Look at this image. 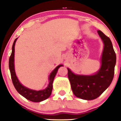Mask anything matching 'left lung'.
Returning <instances> with one entry per match:
<instances>
[{"label": "left lung", "instance_id": "left-lung-1", "mask_svg": "<svg viewBox=\"0 0 121 121\" xmlns=\"http://www.w3.org/2000/svg\"><path fill=\"white\" fill-rule=\"evenodd\" d=\"M97 32L104 44L99 71L94 75L83 76L75 74L68 68V76L73 94L86 100L99 97L111 84L114 74L116 55L112 41L100 30Z\"/></svg>", "mask_w": 121, "mask_h": 121}]
</instances>
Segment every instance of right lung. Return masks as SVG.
<instances>
[{
	"label": "right lung",
	"instance_id": "add662e5",
	"mask_svg": "<svg viewBox=\"0 0 121 121\" xmlns=\"http://www.w3.org/2000/svg\"><path fill=\"white\" fill-rule=\"evenodd\" d=\"M17 38L15 40L13 43L12 48V53L9 59V69L10 70L11 76L13 85L19 94H20L22 96H23L28 100H30L32 102H38L45 100L49 97L52 93L53 89V82L56 76L58 69L60 66H62V65H60L53 70V72L50 74L49 77V83L48 87L42 91H36L34 90L30 89L22 85L19 81L18 79L15 74L14 69V52H15V44Z\"/></svg>",
	"mask_w": 121,
	"mask_h": 121
}]
</instances>
